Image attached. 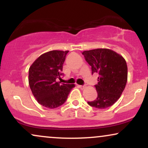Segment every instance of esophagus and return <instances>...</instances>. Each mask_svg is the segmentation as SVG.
Wrapping results in <instances>:
<instances>
[{
	"instance_id": "esophagus-1",
	"label": "esophagus",
	"mask_w": 148,
	"mask_h": 148,
	"mask_svg": "<svg viewBox=\"0 0 148 148\" xmlns=\"http://www.w3.org/2000/svg\"><path fill=\"white\" fill-rule=\"evenodd\" d=\"M79 87L81 88V89L83 90V89H84V88H85V86H82V85H79Z\"/></svg>"
}]
</instances>
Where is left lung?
I'll use <instances>...</instances> for the list:
<instances>
[{"instance_id":"obj_1","label":"left lung","mask_w":148,"mask_h":148,"mask_svg":"<svg viewBox=\"0 0 148 148\" xmlns=\"http://www.w3.org/2000/svg\"><path fill=\"white\" fill-rule=\"evenodd\" d=\"M91 66L92 74L97 73L95 86L97 97L88 101L90 106L103 109L114 104L120 97L127 81V65L123 56L108 49H97L82 53Z\"/></svg>"}]
</instances>
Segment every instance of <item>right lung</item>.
<instances>
[{"label":"right lung","instance_id":"right-lung-1","mask_svg":"<svg viewBox=\"0 0 148 148\" xmlns=\"http://www.w3.org/2000/svg\"><path fill=\"white\" fill-rule=\"evenodd\" d=\"M69 51H51L42 54L29 68L28 82L40 104L55 108L65 102L74 84H60L62 65Z\"/></svg>","mask_w":148,"mask_h":148}]
</instances>
